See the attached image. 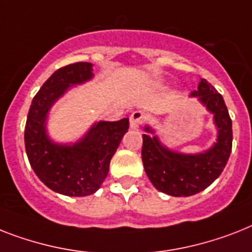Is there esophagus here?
<instances>
[{
	"mask_svg": "<svg viewBox=\"0 0 252 252\" xmlns=\"http://www.w3.org/2000/svg\"><path fill=\"white\" fill-rule=\"evenodd\" d=\"M145 120H146V114L144 111H140V110L133 111L129 116V123L132 128H138L141 124H144Z\"/></svg>",
	"mask_w": 252,
	"mask_h": 252,
	"instance_id": "1",
	"label": "esophagus"
}]
</instances>
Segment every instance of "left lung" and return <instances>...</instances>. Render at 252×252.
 I'll return each mask as SVG.
<instances>
[{"label": "left lung", "mask_w": 252, "mask_h": 252, "mask_svg": "<svg viewBox=\"0 0 252 252\" xmlns=\"http://www.w3.org/2000/svg\"><path fill=\"white\" fill-rule=\"evenodd\" d=\"M200 102L214 114L219 129L218 142L204 154L183 155L161 146L157 137L142 134V163L151 184L172 197H189L199 193L218 179L232 151V119L222 95L207 80H200L198 91ZM147 132L153 130L147 126Z\"/></svg>", "instance_id": "obj_1"}]
</instances>
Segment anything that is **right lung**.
I'll use <instances>...</instances> for the list:
<instances>
[{"instance_id": "add662e5", "label": "right lung", "mask_w": 252, "mask_h": 252, "mask_svg": "<svg viewBox=\"0 0 252 252\" xmlns=\"http://www.w3.org/2000/svg\"><path fill=\"white\" fill-rule=\"evenodd\" d=\"M92 76V64L88 62L57 69L32 99L24 129L26 153L34 173L48 188L69 197H84L99 189L112 155L129 128L128 118L99 122L72 146L55 145L46 137L45 119L49 108L71 85Z\"/></svg>"}]
</instances>
